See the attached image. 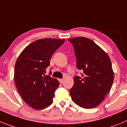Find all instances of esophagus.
<instances>
[{"instance_id":"34e87169","label":"esophagus","mask_w":127,"mask_h":127,"mask_svg":"<svg viewBox=\"0 0 127 127\" xmlns=\"http://www.w3.org/2000/svg\"><path fill=\"white\" fill-rule=\"evenodd\" d=\"M64 81V80L63 79H60V82L61 83H63Z\"/></svg>"}]
</instances>
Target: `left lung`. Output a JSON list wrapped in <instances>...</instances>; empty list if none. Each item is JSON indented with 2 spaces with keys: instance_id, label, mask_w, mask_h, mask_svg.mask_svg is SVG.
<instances>
[{
  "instance_id": "1",
  "label": "left lung",
  "mask_w": 127,
  "mask_h": 127,
  "mask_svg": "<svg viewBox=\"0 0 127 127\" xmlns=\"http://www.w3.org/2000/svg\"><path fill=\"white\" fill-rule=\"evenodd\" d=\"M73 44L77 69L81 77L74 78L69 93L73 101L84 108H93L101 103L114 80L112 62L108 54L92 40L84 37L68 39Z\"/></svg>"
}]
</instances>
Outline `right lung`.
I'll list each match as a JSON object with an SVG mask.
<instances>
[{
    "label": "right lung",
    "instance_id": "obj_1",
    "mask_svg": "<svg viewBox=\"0 0 127 127\" xmlns=\"http://www.w3.org/2000/svg\"><path fill=\"white\" fill-rule=\"evenodd\" d=\"M64 41L52 38L37 40L28 45L17 58L14 69L15 85L22 99L32 108L41 110L53 103L60 83L45 73L52 55Z\"/></svg>",
    "mask_w": 127,
    "mask_h": 127
}]
</instances>
